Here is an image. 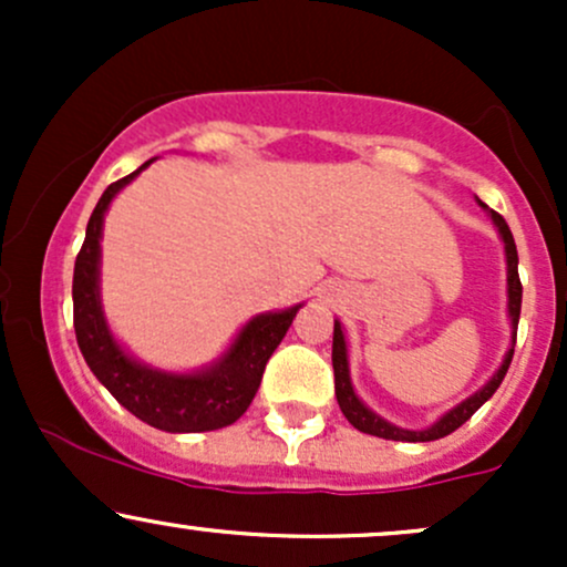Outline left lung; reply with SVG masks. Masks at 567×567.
<instances>
[{"label": "left lung", "instance_id": "1", "mask_svg": "<svg viewBox=\"0 0 567 567\" xmlns=\"http://www.w3.org/2000/svg\"><path fill=\"white\" fill-rule=\"evenodd\" d=\"M480 202V199H477ZM483 205V202H480ZM487 207V205H483ZM491 213L493 224H496V229L501 234V239H504V252H506V296H509V320H512V343L514 338H517V322H519V306H523V282H519V275H517V245H514V237L509 231V226H506V220L498 216L496 210H487ZM512 354H514V347H509L506 351L504 362H501V368L493 373V379L485 383L483 389H477L472 396H466L461 405H455L453 410H447L445 415H442L440 421H434L429 429H421V432H410V429H400L394 424H389V421H383L381 415H375L373 410H370L365 402L360 400V396L354 394V386H351V379H349V357H347V338H343V330H341V322L336 320V328H333V373H336V400H338V408H341V413L347 415V421L354 429H360V432L365 434H373V437H383V440H396V442H432V440H440V437H447V434L455 432L461 424H466V421L472 419L474 413H477L480 408L485 405L487 400H491L493 394H496V389L501 386V381H504L506 370L512 365Z\"/></svg>", "mask_w": 567, "mask_h": 567}]
</instances>
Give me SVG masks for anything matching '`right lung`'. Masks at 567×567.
<instances>
[{
	"label": "right lung",
	"mask_w": 567,
	"mask_h": 567,
	"mask_svg": "<svg viewBox=\"0 0 567 567\" xmlns=\"http://www.w3.org/2000/svg\"><path fill=\"white\" fill-rule=\"evenodd\" d=\"M154 159L143 162L135 173L114 181L97 199L87 220L84 245L74 264V330L76 343L95 379L114 394L135 419L162 432H213L234 424L250 408L261 386L264 368L275 354L301 303L285 311H266L239 330L234 343L197 373H165L133 360L109 330L101 306V231L103 216L116 194Z\"/></svg>",
	"instance_id": "right-lung-1"
}]
</instances>
